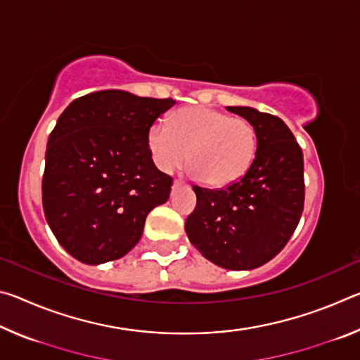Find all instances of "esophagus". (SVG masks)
Listing matches in <instances>:
<instances>
[{"label":"esophagus","instance_id":"1","mask_svg":"<svg viewBox=\"0 0 360 360\" xmlns=\"http://www.w3.org/2000/svg\"><path fill=\"white\" fill-rule=\"evenodd\" d=\"M182 184V181H179V179H176L174 182H173V187H178V186H181Z\"/></svg>","mask_w":360,"mask_h":360}]
</instances>
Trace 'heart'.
I'll use <instances>...</instances> for the list:
<instances>
[{"instance_id":"b5f03b06","label":"heart","mask_w":360,"mask_h":360,"mask_svg":"<svg viewBox=\"0 0 360 360\" xmlns=\"http://www.w3.org/2000/svg\"><path fill=\"white\" fill-rule=\"evenodd\" d=\"M146 143L160 172L172 173L187 158L191 174L214 188L243 178L257 149L251 122L203 106L178 109L168 124H152Z\"/></svg>"}]
</instances>
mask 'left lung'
Instances as JSON below:
<instances>
[{
    "label": "left lung",
    "instance_id": "1",
    "mask_svg": "<svg viewBox=\"0 0 360 360\" xmlns=\"http://www.w3.org/2000/svg\"><path fill=\"white\" fill-rule=\"evenodd\" d=\"M255 130L257 149L243 178L222 188L193 186L197 206L186 221L192 245L229 270H252L288 245L304 205L303 152L273 114L229 106Z\"/></svg>",
    "mask_w": 360,
    "mask_h": 360
}]
</instances>
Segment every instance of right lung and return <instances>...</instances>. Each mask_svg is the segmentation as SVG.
Listing matches in <instances>:
<instances>
[{
  "label": "right lung",
  "instance_id": "add662e5",
  "mask_svg": "<svg viewBox=\"0 0 360 360\" xmlns=\"http://www.w3.org/2000/svg\"><path fill=\"white\" fill-rule=\"evenodd\" d=\"M173 98L101 90L76 98L49 135L42 208L65 251L82 264L124 257L165 203L173 178L152 162L149 127Z\"/></svg>",
  "mask_w": 360,
  "mask_h": 360
}]
</instances>
